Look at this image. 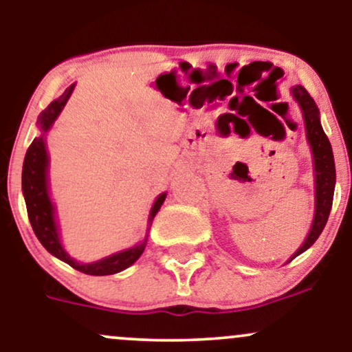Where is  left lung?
Masks as SVG:
<instances>
[{"label": "left lung", "mask_w": 352, "mask_h": 352, "mask_svg": "<svg viewBox=\"0 0 352 352\" xmlns=\"http://www.w3.org/2000/svg\"><path fill=\"white\" fill-rule=\"evenodd\" d=\"M293 98L296 99L298 106L301 107L302 117H305L306 137L311 145L314 157V185H316V210H314V218L311 230L306 236L305 243L301 248L289 258V261L294 260L298 254L309 248L321 232L326 227V221L329 218L331 207H333V195H334V184H336V167H334L333 148H331L329 139L322 131L321 122H319V111L316 102L309 96L302 86H294L292 89ZM288 261V263H289Z\"/></svg>", "instance_id": "1"}]
</instances>
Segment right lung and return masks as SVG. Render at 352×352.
<instances>
[{"mask_svg":"<svg viewBox=\"0 0 352 352\" xmlns=\"http://www.w3.org/2000/svg\"><path fill=\"white\" fill-rule=\"evenodd\" d=\"M74 91V84L64 91V94L47 106L38 117V127L41 129L43 134L31 142L28 148L26 157H24L23 164V193L24 201H26L28 217H30L31 227L34 230V235L41 241V245L56 258L63 260L64 263L72 266L80 273L94 274V276H106V274H114L129 268L139 260L140 254L144 253L145 245H147V236L140 245L132 246V248L124 250L111 256L102 258V260L94 261V263H78L76 260L64 252L63 245L59 240L58 223L54 218V205L50 199V190H47V165H50V157L46 152V142H44V134L51 129L54 120L58 119L64 106H66L67 99ZM167 193L157 197L155 204L151 210V217H148V223L157 215L160 207H162Z\"/></svg>","mask_w":352,"mask_h":352,"instance_id":"right-lung-1","label":"right lung"}]
</instances>
